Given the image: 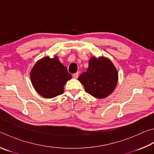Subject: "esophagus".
Listing matches in <instances>:
<instances>
[{
	"label": "esophagus",
	"mask_w": 154,
	"mask_h": 154,
	"mask_svg": "<svg viewBox=\"0 0 154 154\" xmlns=\"http://www.w3.org/2000/svg\"><path fill=\"white\" fill-rule=\"evenodd\" d=\"M72 77H73L74 78H75V79H77V78H78V77H79V72H75V73H74L73 75H72Z\"/></svg>",
	"instance_id": "34e87169"
}]
</instances>
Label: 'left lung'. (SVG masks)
I'll return each instance as SVG.
<instances>
[{"mask_svg": "<svg viewBox=\"0 0 154 154\" xmlns=\"http://www.w3.org/2000/svg\"><path fill=\"white\" fill-rule=\"evenodd\" d=\"M85 91L97 98H104L114 91L118 82V72L108 58L92 57L88 70L78 77Z\"/></svg>", "mask_w": 154, "mask_h": 154, "instance_id": "left-lung-1", "label": "left lung"}]
</instances>
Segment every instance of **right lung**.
Instances as JSON below:
<instances>
[{"label":"right lung","mask_w":154,"mask_h":154,"mask_svg":"<svg viewBox=\"0 0 154 154\" xmlns=\"http://www.w3.org/2000/svg\"><path fill=\"white\" fill-rule=\"evenodd\" d=\"M30 77L39 94L46 98H52L63 94L64 85L72 76L57 57H46L35 64Z\"/></svg>","instance_id":"1"}]
</instances>
